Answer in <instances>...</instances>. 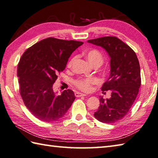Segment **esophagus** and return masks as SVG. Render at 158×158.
<instances>
[{
  "mask_svg": "<svg viewBox=\"0 0 158 158\" xmlns=\"http://www.w3.org/2000/svg\"><path fill=\"white\" fill-rule=\"evenodd\" d=\"M75 95L76 97H85V96H86V94H83V93H81V92H76L75 93Z\"/></svg>",
  "mask_w": 158,
  "mask_h": 158,
  "instance_id": "obj_1",
  "label": "esophagus"
}]
</instances>
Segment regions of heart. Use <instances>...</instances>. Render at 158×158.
<instances>
[{"label":"heart","mask_w":158,"mask_h":158,"mask_svg":"<svg viewBox=\"0 0 158 158\" xmlns=\"http://www.w3.org/2000/svg\"><path fill=\"white\" fill-rule=\"evenodd\" d=\"M85 57L88 61L92 66L98 65L100 66L103 62V57L101 52L97 49H91L85 52ZM75 58L71 59L68 64V67L72 66ZM98 83V79L94 77H87V78H80L74 82V84L79 89L85 92H89L92 90V85Z\"/></svg>","instance_id":"1"}]
</instances>
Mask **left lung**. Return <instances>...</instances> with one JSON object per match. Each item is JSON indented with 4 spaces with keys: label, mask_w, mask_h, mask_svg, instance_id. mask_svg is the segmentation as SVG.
I'll list each match as a JSON object with an SVG mask.
<instances>
[{
    "label": "left lung",
    "mask_w": 158,
    "mask_h": 158,
    "mask_svg": "<svg viewBox=\"0 0 158 158\" xmlns=\"http://www.w3.org/2000/svg\"><path fill=\"white\" fill-rule=\"evenodd\" d=\"M88 42L101 46L110 57V75L101 90H110L111 97H100V106L94 116L102 123H116L128 113L138 93L141 77L137 55L116 37H103Z\"/></svg>",
    "instance_id": "obj_1"
}]
</instances>
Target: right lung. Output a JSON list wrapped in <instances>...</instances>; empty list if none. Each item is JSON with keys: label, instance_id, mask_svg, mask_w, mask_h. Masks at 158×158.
<instances>
[{"label": "right lung", "instance_id": "1", "mask_svg": "<svg viewBox=\"0 0 158 158\" xmlns=\"http://www.w3.org/2000/svg\"><path fill=\"white\" fill-rule=\"evenodd\" d=\"M82 42L48 38L24 52L18 65L20 93L35 118L51 123L65 115L75 99L69 89L60 95L53 90L59 73L65 69L70 55Z\"/></svg>", "mask_w": 158, "mask_h": 158}]
</instances>
